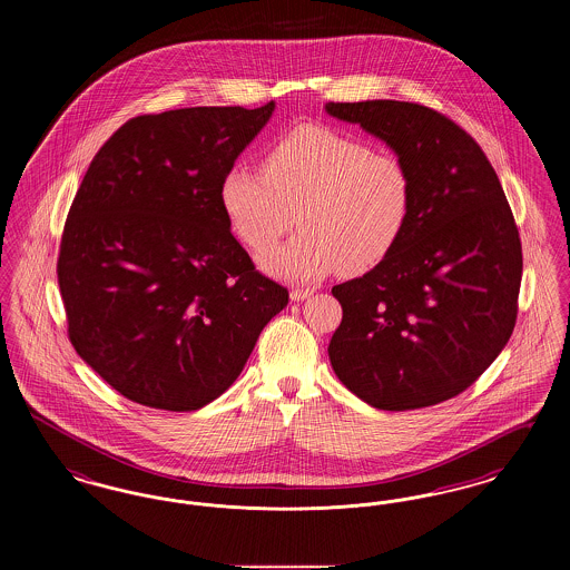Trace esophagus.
I'll return each instance as SVG.
<instances>
[{
  "label": "esophagus",
  "mask_w": 570,
  "mask_h": 570,
  "mask_svg": "<svg viewBox=\"0 0 570 570\" xmlns=\"http://www.w3.org/2000/svg\"><path fill=\"white\" fill-rule=\"evenodd\" d=\"M312 295H314V288H293L291 291L293 301H303V298L312 297Z\"/></svg>",
  "instance_id": "34e87169"
}]
</instances>
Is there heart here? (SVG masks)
Listing matches in <instances>:
<instances>
[{
  "mask_svg": "<svg viewBox=\"0 0 570 570\" xmlns=\"http://www.w3.org/2000/svg\"><path fill=\"white\" fill-rule=\"evenodd\" d=\"M219 200L233 233L254 252L277 244L297 219V237L263 256L267 272L297 282L335 269L361 275L402 242L414 175L395 151L323 124H301L265 151L263 173L230 166Z\"/></svg>",
  "mask_w": 570,
  "mask_h": 570,
  "instance_id": "obj_1",
  "label": "heart"
}]
</instances>
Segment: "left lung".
Instances as JSON below:
<instances>
[{"label":"left lung","mask_w":570,"mask_h":570,"mask_svg":"<svg viewBox=\"0 0 570 570\" xmlns=\"http://www.w3.org/2000/svg\"><path fill=\"white\" fill-rule=\"evenodd\" d=\"M326 112L382 138L414 175L402 242L331 291L344 312L328 342L333 372L379 410L435 406L474 384L515 328V217L481 145L446 115L400 100Z\"/></svg>","instance_id":"left-lung-1"}]
</instances>
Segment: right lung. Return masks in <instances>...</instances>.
<instances>
[{
  "instance_id": "obj_1",
  "label": "right lung",
  "mask_w": 570,
  "mask_h": 570,
  "mask_svg": "<svg viewBox=\"0 0 570 570\" xmlns=\"http://www.w3.org/2000/svg\"><path fill=\"white\" fill-rule=\"evenodd\" d=\"M273 109L138 115L82 177L57 258L68 337L130 402L207 406L288 303L233 237L219 200L222 177Z\"/></svg>"
}]
</instances>
